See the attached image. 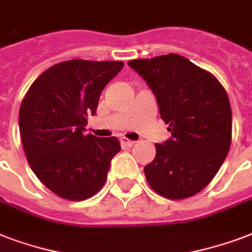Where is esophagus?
<instances>
[{
    "instance_id": "obj_1",
    "label": "esophagus",
    "mask_w": 252,
    "mask_h": 252,
    "mask_svg": "<svg viewBox=\"0 0 252 252\" xmlns=\"http://www.w3.org/2000/svg\"><path fill=\"white\" fill-rule=\"evenodd\" d=\"M120 142H122V145L126 146V148H130V146L134 145V141H132V140H128V138H126V137L120 138Z\"/></svg>"
}]
</instances>
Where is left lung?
<instances>
[{
    "label": "left lung",
    "instance_id": "1",
    "mask_svg": "<svg viewBox=\"0 0 252 252\" xmlns=\"http://www.w3.org/2000/svg\"><path fill=\"white\" fill-rule=\"evenodd\" d=\"M152 89L171 138L156 144V158L144 167L154 191L186 199L209 184L231 142V108L217 78L183 56L170 53L128 61Z\"/></svg>",
    "mask_w": 252,
    "mask_h": 252
}]
</instances>
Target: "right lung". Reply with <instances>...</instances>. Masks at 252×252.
Masks as SVG:
<instances>
[{
	"instance_id": "add662e5",
	"label": "right lung",
	"mask_w": 252,
	"mask_h": 252,
	"mask_svg": "<svg viewBox=\"0 0 252 252\" xmlns=\"http://www.w3.org/2000/svg\"><path fill=\"white\" fill-rule=\"evenodd\" d=\"M123 66L122 61H64L41 73L22 100L19 130L30 167L63 199L95 195L122 149L116 137L85 134V126Z\"/></svg>"
}]
</instances>
